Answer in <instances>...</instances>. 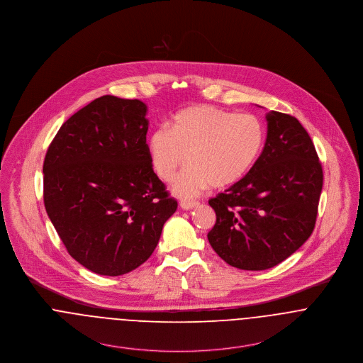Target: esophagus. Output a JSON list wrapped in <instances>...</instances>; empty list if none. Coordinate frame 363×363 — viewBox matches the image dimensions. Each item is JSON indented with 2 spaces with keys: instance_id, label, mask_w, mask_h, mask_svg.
<instances>
[{
  "instance_id": "1",
  "label": "esophagus",
  "mask_w": 363,
  "mask_h": 363,
  "mask_svg": "<svg viewBox=\"0 0 363 363\" xmlns=\"http://www.w3.org/2000/svg\"><path fill=\"white\" fill-rule=\"evenodd\" d=\"M199 201H181L179 203V207L182 208V210H193V208H196V207H199Z\"/></svg>"
}]
</instances>
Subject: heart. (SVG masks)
Here are the masks:
<instances>
[{"label": "heart", "mask_w": 363, "mask_h": 363, "mask_svg": "<svg viewBox=\"0 0 363 363\" xmlns=\"http://www.w3.org/2000/svg\"><path fill=\"white\" fill-rule=\"evenodd\" d=\"M263 145L264 126L259 118L213 106L178 111L170 128L153 130L145 144L150 166L163 182H171L188 157L191 166L172 186L179 197L235 185L255 166Z\"/></svg>", "instance_id": "1"}]
</instances>
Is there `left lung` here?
<instances>
[{"label":"left lung","mask_w":363,"mask_h":363,"mask_svg":"<svg viewBox=\"0 0 363 363\" xmlns=\"http://www.w3.org/2000/svg\"><path fill=\"white\" fill-rule=\"evenodd\" d=\"M255 166L208 204L213 251L241 270L277 266L307 241L318 213L323 172L315 147L295 116L270 111Z\"/></svg>","instance_id":"8db88e82"}]
</instances>
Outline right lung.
<instances>
[{"mask_svg":"<svg viewBox=\"0 0 363 363\" xmlns=\"http://www.w3.org/2000/svg\"><path fill=\"white\" fill-rule=\"evenodd\" d=\"M147 109L99 97L65 121L45 156L48 216L68 254L100 276L143 264L178 206L150 166Z\"/></svg>","mask_w":363,"mask_h":363,"instance_id":"right-lung-1","label":"right lung"}]
</instances>
